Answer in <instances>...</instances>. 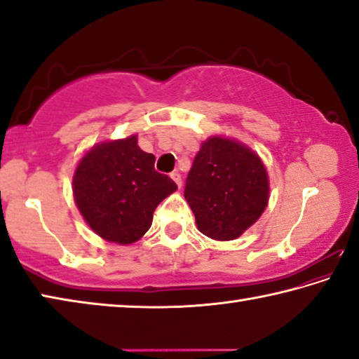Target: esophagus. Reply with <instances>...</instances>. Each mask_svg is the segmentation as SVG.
Here are the masks:
<instances>
[{"instance_id": "obj_1", "label": "esophagus", "mask_w": 359, "mask_h": 359, "mask_svg": "<svg viewBox=\"0 0 359 359\" xmlns=\"http://www.w3.org/2000/svg\"><path fill=\"white\" fill-rule=\"evenodd\" d=\"M171 179L175 182V184H177V187H179V188L182 187V177H180V174H179L177 171L171 172Z\"/></svg>"}]
</instances>
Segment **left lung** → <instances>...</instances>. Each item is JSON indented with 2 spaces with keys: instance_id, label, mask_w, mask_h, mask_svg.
Masks as SVG:
<instances>
[{
  "instance_id": "8db88e82",
  "label": "left lung",
  "mask_w": 359,
  "mask_h": 359,
  "mask_svg": "<svg viewBox=\"0 0 359 359\" xmlns=\"http://www.w3.org/2000/svg\"><path fill=\"white\" fill-rule=\"evenodd\" d=\"M269 188L266 166L257 151L238 139L215 135L194 156L184 194L203 234L234 241L263 214Z\"/></svg>"
}]
</instances>
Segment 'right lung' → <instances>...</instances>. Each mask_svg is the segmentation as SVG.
<instances>
[{"label": "right lung", "mask_w": 359, "mask_h": 359, "mask_svg": "<svg viewBox=\"0 0 359 359\" xmlns=\"http://www.w3.org/2000/svg\"><path fill=\"white\" fill-rule=\"evenodd\" d=\"M175 190L171 177L155 171V156L141 150L136 135L95 144L72 175L74 203L85 223L120 245L141 239L156 205Z\"/></svg>", "instance_id": "obj_1"}]
</instances>
